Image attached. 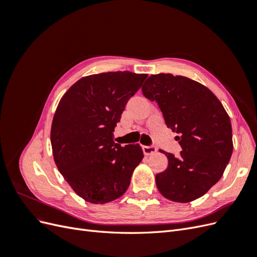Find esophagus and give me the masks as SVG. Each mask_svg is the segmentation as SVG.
Returning a JSON list of instances; mask_svg holds the SVG:
<instances>
[{"mask_svg": "<svg viewBox=\"0 0 257 257\" xmlns=\"http://www.w3.org/2000/svg\"><path fill=\"white\" fill-rule=\"evenodd\" d=\"M143 151L146 155H150L157 152V147L154 146H143Z\"/></svg>", "mask_w": 257, "mask_h": 257, "instance_id": "1", "label": "esophagus"}]
</instances>
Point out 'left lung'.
Wrapping results in <instances>:
<instances>
[{
	"label": "left lung",
	"mask_w": 257,
	"mask_h": 257,
	"mask_svg": "<svg viewBox=\"0 0 257 257\" xmlns=\"http://www.w3.org/2000/svg\"><path fill=\"white\" fill-rule=\"evenodd\" d=\"M142 90L158 103L182 148L178 158L161 151L168 166L155 176L160 193L176 203L205 195L223 176L234 148L230 119L222 103L205 85L172 74L151 75Z\"/></svg>",
	"instance_id": "left-lung-1"
}]
</instances>
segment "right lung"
Instances as JSON below:
<instances>
[{"label":"right lung","instance_id":"right-lung-1","mask_svg":"<svg viewBox=\"0 0 257 257\" xmlns=\"http://www.w3.org/2000/svg\"><path fill=\"white\" fill-rule=\"evenodd\" d=\"M147 76L124 71L83 77L57 107L50 133L54 162L72 189L89 203L121 197L144 158L138 144L121 147L112 133Z\"/></svg>","mask_w":257,"mask_h":257}]
</instances>
